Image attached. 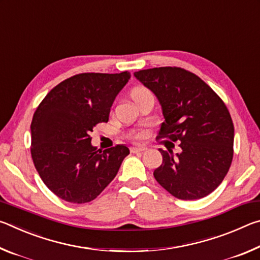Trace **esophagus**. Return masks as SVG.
<instances>
[{
  "mask_svg": "<svg viewBox=\"0 0 260 260\" xmlns=\"http://www.w3.org/2000/svg\"><path fill=\"white\" fill-rule=\"evenodd\" d=\"M146 150H147L146 147H132L131 148V152H133V153L143 152V151H146Z\"/></svg>",
  "mask_w": 260,
  "mask_h": 260,
  "instance_id": "1",
  "label": "esophagus"
}]
</instances>
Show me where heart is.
<instances>
[{
  "instance_id": "heart-1",
  "label": "heart",
  "mask_w": 260,
  "mask_h": 260,
  "mask_svg": "<svg viewBox=\"0 0 260 260\" xmlns=\"http://www.w3.org/2000/svg\"><path fill=\"white\" fill-rule=\"evenodd\" d=\"M144 90H147L146 88H142V87L134 88V89L132 90V93H131L132 98H134L135 95H138V94H140V93H142V91H144ZM131 138L133 139V140H136V141H139V140H143L144 138H146V133H144L143 131H136V132H133V133L131 134Z\"/></svg>"
}]
</instances>
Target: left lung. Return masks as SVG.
<instances>
[{"label": "left lung", "instance_id": "1", "mask_svg": "<svg viewBox=\"0 0 260 260\" xmlns=\"http://www.w3.org/2000/svg\"><path fill=\"white\" fill-rule=\"evenodd\" d=\"M134 76L153 91L165 121L157 139L181 142V152L160 149L153 177L179 200L208 196L230 170L234 125L226 104L200 77L177 67L140 70Z\"/></svg>", "mask_w": 260, "mask_h": 260}]
</instances>
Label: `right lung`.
<instances>
[{"label": "right lung", "instance_id": "1", "mask_svg": "<svg viewBox=\"0 0 260 260\" xmlns=\"http://www.w3.org/2000/svg\"><path fill=\"white\" fill-rule=\"evenodd\" d=\"M129 72L80 73L61 81L34 112L30 155L39 175L59 199L74 204L95 200L118 173L126 146L96 150L89 133L108 122L110 108Z\"/></svg>", "mask_w": 260, "mask_h": 260}]
</instances>
